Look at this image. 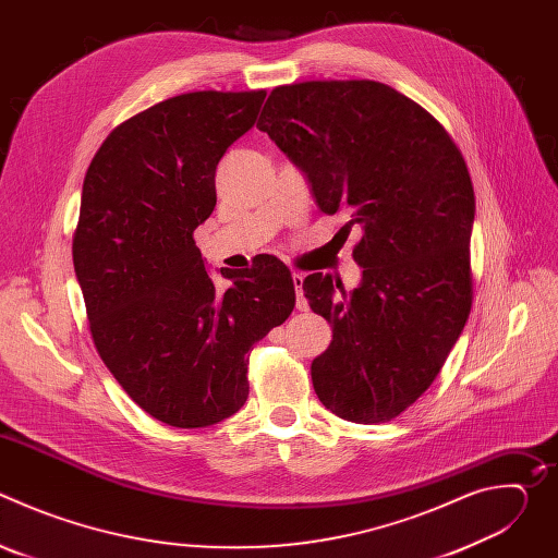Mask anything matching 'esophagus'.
Here are the masks:
<instances>
[{
    "label": "esophagus",
    "instance_id": "1",
    "mask_svg": "<svg viewBox=\"0 0 558 558\" xmlns=\"http://www.w3.org/2000/svg\"><path fill=\"white\" fill-rule=\"evenodd\" d=\"M291 278H293V287H295V293H298L295 306H298L300 311H306V308H308V302H306V298H304V293H302V282H304V276L295 271Z\"/></svg>",
    "mask_w": 558,
    "mask_h": 558
}]
</instances>
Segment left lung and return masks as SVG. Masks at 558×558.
Returning <instances> with one entry per match:
<instances>
[{"instance_id":"obj_1","label":"left lung","mask_w":558,"mask_h":558,"mask_svg":"<svg viewBox=\"0 0 558 558\" xmlns=\"http://www.w3.org/2000/svg\"><path fill=\"white\" fill-rule=\"evenodd\" d=\"M256 128L306 174L320 211L360 231L357 289L323 274L302 282L333 327L313 388L347 422H390L439 375L472 306L463 154L428 110L371 78L278 86Z\"/></svg>"}]
</instances>
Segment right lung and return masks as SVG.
Listing matches in <instances>:
<instances>
[{
    "label": "right lung",
    "mask_w": 558,
    "mask_h": 558,
    "mask_svg": "<svg viewBox=\"0 0 558 558\" xmlns=\"http://www.w3.org/2000/svg\"><path fill=\"white\" fill-rule=\"evenodd\" d=\"M267 90L187 93L119 123L84 179L72 233L97 353L132 400L174 428L247 402L250 353L295 306L289 267L263 254L218 291L194 229L216 207V166Z\"/></svg>",
    "instance_id": "1"
}]
</instances>
